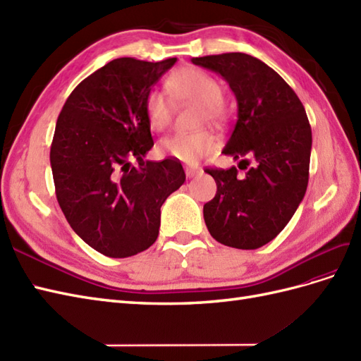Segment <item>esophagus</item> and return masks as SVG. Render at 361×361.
<instances>
[{
  "instance_id": "34e87169",
  "label": "esophagus",
  "mask_w": 361,
  "mask_h": 361,
  "mask_svg": "<svg viewBox=\"0 0 361 361\" xmlns=\"http://www.w3.org/2000/svg\"><path fill=\"white\" fill-rule=\"evenodd\" d=\"M184 171H186L188 177L192 178V177H195L197 173L201 172V168H198V166H186V168H184Z\"/></svg>"
}]
</instances>
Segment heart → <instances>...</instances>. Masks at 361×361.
<instances>
[{
	"label": "heart",
	"instance_id": "b5f03b06",
	"mask_svg": "<svg viewBox=\"0 0 361 361\" xmlns=\"http://www.w3.org/2000/svg\"><path fill=\"white\" fill-rule=\"evenodd\" d=\"M168 91L181 104L201 106V122H216L226 114L223 105L224 91L219 82L195 67H184L168 79ZM173 101L161 90H151L145 97V113L149 125L161 131L168 128L173 117ZM216 147V138L209 131L173 133L163 137L159 151L169 159L188 164L198 163L206 154Z\"/></svg>",
	"mask_w": 361,
	"mask_h": 361
}]
</instances>
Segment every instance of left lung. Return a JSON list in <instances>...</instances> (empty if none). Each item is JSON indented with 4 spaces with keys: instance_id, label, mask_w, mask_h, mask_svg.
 Returning a JSON list of instances; mask_svg holds the SVG:
<instances>
[{
    "instance_id": "8db88e82",
    "label": "left lung",
    "mask_w": 361,
    "mask_h": 361,
    "mask_svg": "<svg viewBox=\"0 0 361 361\" xmlns=\"http://www.w3.org/2000/svg\"><path fill=\"white\" fill-rule=\"evenodd\" d=\"M195 66L223 76L238 100V120L223 154L252 164L206 168L216 183L206 202V226L218 243L255 250L288 224L310 177L311 126L293 88L262 61L245 53L193 58ZM247 169V168H245Z\"/></svg>"
}]
</instances>
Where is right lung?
Wrapping results in <instances>:
<instances>
[{
    "instance_id": "obj_1",
    "label": "right lung",
    "mask_w": 361,
    "mask_h": 361,
    "mask_svg": "<svg viewBox=\"0 0 361 361\" xmlns=\"http://www.w3.org/2000/svg\"><path fill=\"white\" fill-rule=\"evenodd\" d=\"M175 62L111 61L71 91L58 117L50 147L58 202L71 228L105 256L149 248L163 202L186 180L178 160H143L154 146L145 97Z\"/></svg>"
}]
</instances>
